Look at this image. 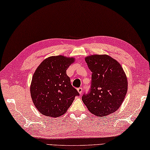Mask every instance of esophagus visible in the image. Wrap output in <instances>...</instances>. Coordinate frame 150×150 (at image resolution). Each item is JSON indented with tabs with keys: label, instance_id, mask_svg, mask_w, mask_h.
<instances>
[{
	"label": "esophagus",
	"instance_id": "obj_1",
	"mask_svg": "<svg viewBox=\"0 0 150 150\" xmlns=\"http://www.w3.org/2000/svg\"><path fill=\"white\" fill-rule=\"evenodd\" d=\"M77 90H78V93H79L80 94H82V88H77Z\"/></svg>",
	"mask_w": 150,
	"mask_h": 150
}]
</instances>
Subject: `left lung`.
Here are the masks:
<instances>
[{"mask_svg":"<svg viewBox=\"0 0 150 150\" xmlns=\"http://www.w3.org/2000/svg\"><path fill=\"white\" fill-rule=\"evenodd\" d=\"M85 60L92 78L90 90L82 95V101L95 116H108L119 108L126 96V74L121 65L108 55L90 56Z\"/></svg>","mask_w":150,"mask_h":150,"instance_id":"8db88e82","label":"left lung"}]
</instances>
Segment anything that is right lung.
<instances>
[{
	"mask_svg": "<svg viewBox=\"0 0 150 150\" xmlns=\"http://www.w3.org/2000/svg\"><path fill=\"white\" fill-rule=\"evenodd\" d=\"M74 58L50 56L39 65L30 86L35 107L46 116L56 117L65 114L79 93L70 83L66 70Z\"/></svg>",
	"mask_w": 150,
	"mask_h": 150,
	"instance_id": "add662e5",
	"label": "right lung"
}]
</instances>
